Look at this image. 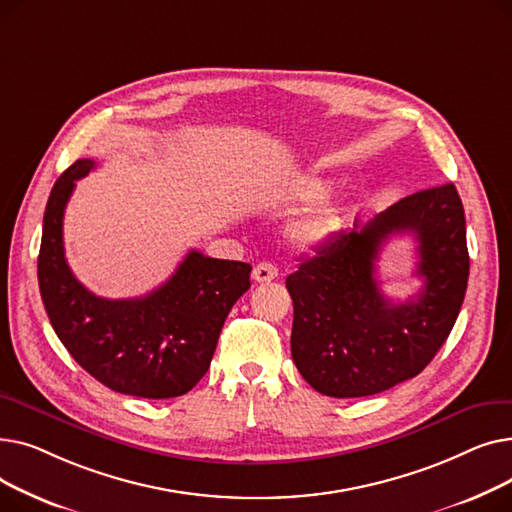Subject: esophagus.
<instances>
[{
    "instance_id": "34e87169",
    "label": "esophagus",
    "mask_w": 512,
    "mask_h": 512,
    "mask_svg": "<svg viewBox=\"0 0 512 512\" xmlns=\"http://www.w3.org/2000/svg\"><path fill=\"white\" fill-rule=\"evenodd\" d=\"M278 278V267L274 263H257L253 267V280L259 282V284H265V282H272Z\"/></svg>"
}]
</instances>
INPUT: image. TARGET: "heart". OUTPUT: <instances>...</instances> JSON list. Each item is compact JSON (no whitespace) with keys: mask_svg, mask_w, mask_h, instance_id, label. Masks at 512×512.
Listing matches in <instances>:
<instances>
[{"mask_svg":"<svg viewBox=\"0 0 512 512\" xmlns=\"http://www.w3.org/2000/svg\"><path fill=\"white\" fill-rule=\"evenodd\" d=\"M328 184L324 180H307L301 186L292 191L294 201H313L326 193ZM340 218L338 209L334 205H319L311 209L307 215L294 226V238L303 245H317V242H324L338 230Z\"/></svg>","mask_w":512,"mask_h":512,"instance_id":"1","label":"heart"}]
</instances>
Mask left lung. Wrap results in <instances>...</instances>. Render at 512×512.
<instances>
[{
  "instance_id": "1",
  "label": "left lung",
  "mask_w": 512,
  "mask_h": 512,
  "mask_svg": "<svg viewBox=\"0 0 512 512\" xmlns=\"http://www.w3.org/2000/svg\"><path fill=\"white\" fill-rule=\"evenodd\" d=\"M418 240L415 300L392 304L374 261L392 233ZM469 280L465 211L454 184L409 195L367 224L338 232L286 278L294 319L290 348L305 382L334 398L380 394L421 373L459 317Z\"/></svg>"
}]
</instances>
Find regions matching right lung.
I'll list each match as a JSON object with an SVG mask.
<instances>
[{
    "instance_id": "right-lung-1",
    "label": "right lung",
    "mask_w": 512,
    "mask_h": 512,
    "mask_svg": "<svg viewBox=\"0 0 512 512\" xmlns=\"http://www.w3.org/2000/svg\"><path fill=\"white\" fill-rule=\"evenodd\" d=\"M95 168L78 159L56 180L43 215L37 261L41 299L74 361L114 392L182 396L203 378L232 305L251 288V265L191 251L168 282L141 299H101L64 255V209L76 180Z\"/></svg>"
}]
</instances>
